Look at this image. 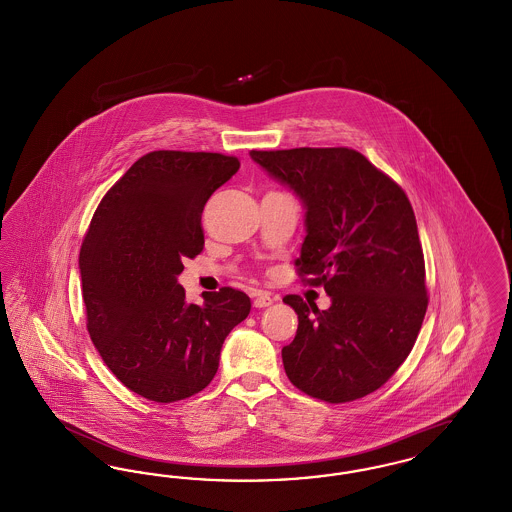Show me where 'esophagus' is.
<instances>
[{
    "label": "esophagus",
    "instance_id": "obj_1",
    "mask_svg": "<svg viewBox=\"0 0 512 512\" xmlns=\"http://www.w3.org/2000/svg\"><path fill=\"white\" fill-rule=\"evenodd\" d=\"M274 303V299H272V295L267 292H257L253 295V305L257 307V309H265L268 305H272Z\"/></svg>",
    "mask_w": 512,
    "mask_h": 512
}]
</instances>
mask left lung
<instances>
[{
	"instance_id": "8db88e82",
	"label": "left lung",
	"mask_w": 512,
	"mask_h": 512,
	"mask_svg": "<svg viewBox=\"0 0 512 512\" xmlns=\"http://www.w3.org/2000/svg\"><path fill=\"white\" fill-rule=\"evenodd\" d=\"M305 209L299 276L324 286L318 311L299 295L284 303L297 332L282 349L295 388L347 403L384 386L413 349L428 307L424 255L405 192L365 155L347 147L249 151Z\"/></svg>"
}]
</instances>
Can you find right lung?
<instances>
[{
  "label": "right lung",
  "instance_id": "obj_1",
  "mask_svg": "<svg viewBox=\"0 0 512 512\" xmlns=\"http://www.w3.org/2000/svg\"><path fill=\"white\" fill-rule=\"evenodd\" d=\"M240 169L220 153L151 151L105 194L80 249L88 332L109 370L155 403L192 397L219 370L226 336L251 311L244 292L188 303L178 274L203 249L201 213Z\"/></svg>",
  "mask_w": 512,
  "mask_h": 512
}]
</instances>
